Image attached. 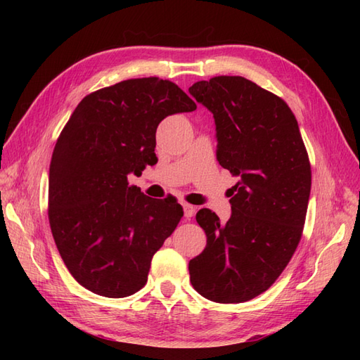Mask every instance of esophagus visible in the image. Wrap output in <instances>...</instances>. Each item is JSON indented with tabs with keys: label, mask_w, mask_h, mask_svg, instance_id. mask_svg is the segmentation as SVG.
<instances>
[{
	"label": "esophagus",
	"mask_w": 360,
	"mask_h": 360,
	"mask_svg": "<svg viewBox=\"0 0 360 360\" xmlns=\"http://www.w3.org/2000/svg\"><path fill=\"white\" fill-rule=\"evenodd\" d=\"M182 209H184V217H186L187 219H190V218H192V217L195 215V207H193V205H190V204L184 202V204H182Z\"/></svg>",
	"instance_id": "1"
}]
</instances>
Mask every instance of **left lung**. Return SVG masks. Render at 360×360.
Masks as SVG:
<instances>
[{"label": "left lung", "instance_id": "obj_1", "mask_svg": "<svg viewBox=\"0 0 360 360\" xmlns=\"http://www.w3.org/2000/svg\"><path fill=\"white\" fill-rule=\"evenodd\" d=\"M188 93L215 119L217 158L238 182L232 215L201 209L207 244L190 259V281L217 303H243L280 277L302 238L311 165L297 119L280 97L238 75L196 82Z\"/></svg>", "mask_w": 360, "mask_h": 360}]
</instances>
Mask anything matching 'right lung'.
<instances>
[{
  "mask_svg": "<svg viewBox=\"0 0 360 360\" xmlns=\"http://www.w3.org/2000/svg\"><path fill=\"white\" fill-rule=\"evenodd\" d=\"M196 110L173 82L124 80L88 94L56 143L49 167V224L63 262L91 292L122 298L147 283L153 255L184 212L128 186L158 162L156 129Z\"/></svg>",
  "mask_w": 360,
  "mask_h": 360,
  "instance_id": "obj_1",
  "label": "right lung"
}]
</instances>
